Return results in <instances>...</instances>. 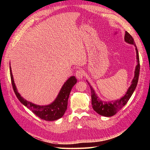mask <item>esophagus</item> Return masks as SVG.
Here are the masks:
<instances>
[{
  "mask_svg": "<svg viewBox=\"0 0 150 150\" xmlns=\"http://www.w3.org/2000/svg\"><path fill=\"white\" fill-rule=\"evenodd\" d=\"M75 76L78 79H82L84 77V71L82 69H78L77 70V71L75 72Z\"/></svg>",
  "mask_w": 150,
  "mask_h": 150,
  "instance_id": "obj_1",
  "label": "esophagus"
}]
</instances>
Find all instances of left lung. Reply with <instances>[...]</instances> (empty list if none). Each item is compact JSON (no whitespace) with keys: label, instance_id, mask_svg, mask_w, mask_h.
Segmentation results:
<instances>
[{"label":"left lung","instance_id":"left-lung-1","mask_svg":"<svg viewBox=\"0 0 150 150\" xmlns=\"http://www.w3.org/2000/svg\"><path fill=\"white\" fill-rule=\"evenodd\" d=\"M124 40L126 42L129 44H133L135 46L136 53H137V65L136 66L135 71V76L132 82V85L127 91L125 95L120 99L111 101V102H105L100 100V98L97 97V95L95 94V91L91 86L89 82H88L89 86H90L91 89V104L93 110L96 112L104 117H111L115 115L118 111L122 109L123 106H125V104L128 103V101L131 97L133 91H135V88L137 85V82L139 80V71H140V61H139V56L138 50L137 48L135 45V42L133 40L132 36L128 32L126 31L125 36H124Z\"/></svg>","mask_w":150,"mask_h":150}]
</instances>
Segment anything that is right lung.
Listing matches in <instances>:
<instances>
[{"label":"right lung","mask_w":150,"mask_h":150,"mask_svg":"<svg viewBox=\"0 0 150 150\" xmlns=\"http://www.w3.org/2000/svg\"><path fill=\"white\" fill-rule=\"evenodd\" d=\"M9 69H10V77L13 89L16 96L22 104H23L25 106L30 110L37 117L44 120H55L60 119V117L64 115L66 110H67L70 92H71L73 86L77 82L75 77L72 76L67 80L60 90L58 96L53 103L48 105V106H39V105L34 104L25 100L18 93L14 83L13 78L11 67Z\"/></svg>","instance_id":"right-lung-1"}]
</instances>
